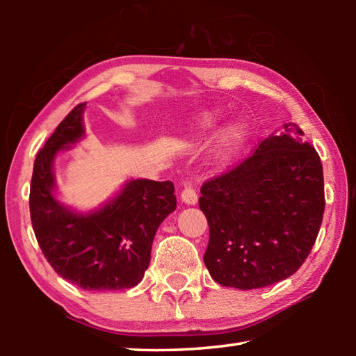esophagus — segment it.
I'll return each instance as SVG.
<instances>
[{
    "label": "esophagus",
    "instance_id": "1",
    "mask_svg": "<svg viewBox=\"0 0 356 356\" xmlns=\"http://www.w3.org/2000/svg\"><path fill=\"white\" fill-rule=\"evenodd\" d=\"M180 200H182L184 204L195 206V204L197 202V193L193 188H190V186H186V188H184L182 193H180Z\"/></svg>",
    "mask_w": 356,
    "mask_h": 356
}]
</instances>
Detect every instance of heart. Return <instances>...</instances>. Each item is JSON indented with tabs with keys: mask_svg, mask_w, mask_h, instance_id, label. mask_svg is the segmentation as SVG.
Instances as JSON below:
<instances>
[{
	"mask_svg": "<svg viewBox=\"0 0 356 356\" xmlns=\"http://www.w3.org/2000/svg\"><path fill=\"white\" fill-rule=\"evenodd\" d=\"M221 122V114L218 111H207L202 113L200 118L196 119L195 125H193L190 136L197 138V136H206L209 134H212ZM245 136V127L240 124L232 125L229 127L225 134L220 138V144H218V152L220 155H226L227 152L237 146V144L243 140Z\"/></svg>",
	"mask_w": 356,
	"mask_h": 356,
	"instance_id": "1",
	"label": "heart"
}]
</instances>
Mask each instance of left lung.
<instances>
[{"label": "left lung", "instance_id": "1", "mask_svg": "<svg viewBox=\"0 0 356 356\" xmlns=\"http://www.w3.org/2000/svg\"><path fill=\"white\" fill-rule=\"evenodd\" d=\"M201 195L210 276L242 291L272 286L297 272L314 246L325 210L321 156L297 124H284Z\"/></svg>", "mask_w": 356, "mask_h": 356}]
</instances>
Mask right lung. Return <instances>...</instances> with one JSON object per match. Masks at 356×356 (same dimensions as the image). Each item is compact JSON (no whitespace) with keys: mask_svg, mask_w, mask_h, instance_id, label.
<instances>
[{"mask_svg":"<svg viewBox=\"0 0 356 356\" xmlns=\"http://www.w3.org/2000/svg\"><path fill=\"white\" fill-rule=\"evenodd\" d=\"M84 108L86 104L76 105L35 156L31 222L42 252L59 276L84 291H124L143 280L156 229L176 210L174 185L131 179L91 212L59 202L53 165L59 152L84 138Z\"/></svg>","mask_w":356,"mask_h":356,"instance_id":"add662e5","label":"right lung"}]
</instances>
